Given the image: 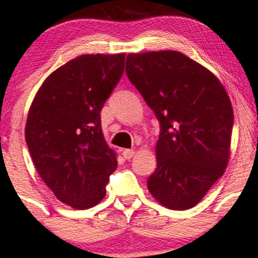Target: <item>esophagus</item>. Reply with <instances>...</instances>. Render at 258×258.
Instances as JSON below:
<instances>
[{"instance_id": "34e87169", "label": "esophagus", "mask_w": 258, "mask_h": 258, "mask_svg": "<svg viewBox=\"0 0 258 258\" xmlns=\"http://www.w3.org/2000/svg\"><path fill=\"white\" fill-rule=\"evenodd\" d=\"M122 155H123V157L126 160H130L131 159V157H134V155H135V151L132 149H126V150H123V152H122Z\"/></svg>"}]
</instances>
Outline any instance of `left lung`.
<instances>
[{
	"label": "left lung",
	"instance_id": "obj_1",
	"mask_svg": "<svg viewBox=\"0 0 258 258\" xmlns=\"http://www.w3.org/2000/svg\"><path fill=\"white\" fill-rule=\"evenodd\" d=\"M126 74L160 123L149 191L170 209L192 208L228 164V94L208 69L172 50L127 55Z\"/></svg>",
	"mask_w": 258,
	"mask_h": 258
}]
</instances>
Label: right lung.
<instances>
[{"instance_id":"right-lung-1","label":"right lung","mask_w":258,"mask_h":258,"mask_svg":"<svg viewBox=\"0 0 258 258\" xmlns=\"http://www.w3.org/2000/svg\"><path fill=\"white\" fill-rule=\"evenodd\" d=\"M123 68L124 54L81 55L45 79L30 107L25 139L35 167L55 197L76 209L104 198L117 167L101 111Z\"/></svg>"}]
</instances>
